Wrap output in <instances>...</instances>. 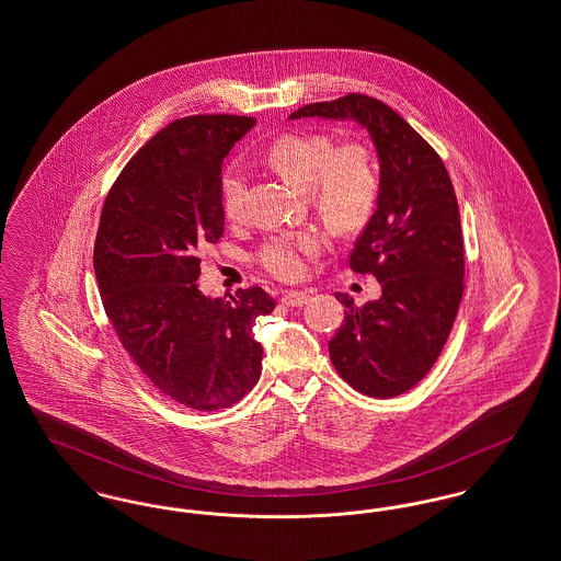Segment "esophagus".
Returning a JSON list of instances; mask_svg holds the SVG:
<instances>
[{"label": "esophagus", "mask_w": 561, "mask_h": 561, "mask_svg": "<svg viewBox=\"0 0 561 561\" xmlns=\"http://www.w3.org/2000/svg\"><path fill=\"white\" fill-rule=\"evenodd\" d=\"M309 294L307 291H298V290H288L282 294V302L286 305V307H302V305H307L309 302Z\"/></svg>", "instance_id": "34e87169"}]
</instances>
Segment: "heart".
Wrapping results in <instances>:
<instances>
[{"label":"heart","instance_id":"obj_1","mask_svg":"<svg viewBox=\"0 0 561 561\" xmlns=\"http://www.w3.org/2000/svg\"><path fill=\"white\" fill-rule=\"evenodd\" d=\"M273 171L298 190H309L307 198L321 221L336 233H353L369 224L380 198V171L371 150L359 139L334 146L325 134H284L265 150ZM221 210L229 221L244 213L247 178L238 169H227L219 183ZM323 242L317 233H282L261 248L263 267L282 279L305 275V259L317 256Z\"/></svg>","mask_w":561,"mask_h":561}]
</instances>
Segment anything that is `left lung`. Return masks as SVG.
<instances>
[{"instance_id":"obj_1","label":"left lung","mask_w":561,"mask_h":561,"mask_svg":"<svg viewBox=\"0 0 561 561\" xmlns=\"http://www.w3.org/2000/svg\"><path fill=\"white\" fill-rule=\"evenodd\" d=\"M302 116L353 118L378 150V208L348 267L376 275L381 296L357 307L337 291L346 313L328 346L342 380L360 394L392 399L424 380L459 311L466 259L455 190L438 152L376 98L348 93L290 114Z\"/></svg>"}]
</instances>
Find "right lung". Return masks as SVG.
Wrapping results in <instances>:
<instances>
[{"mask_svg":"<svg viewBox=\"0 0 561 561\" xmlns=\"http://www.w3.org/2000/svg\"><path fill=\"white\" fill-rule=\"evenodd\" d=\"M254 123H169L114 181L95 236L93 271L123 348L164 397L196 411L231 407L254 388L263 346L252 328L275 309L259 286L208 298L196 284L202 252L224 236V158Z\"/></svg>","mask_w":561,"mask_h":561,"instance_id":"add662e5","label":"right lung"}]
</instances>
